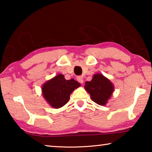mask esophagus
Here are the masks:
<instances>
[{
    "instance_id": "obj_1",
    "label": "esophagus",
    "mask_w": 152,
    "mask_h": 152,
    "mask_svg": "<svg viewBox=\"0 0 152 152\" xmlns=\"http://www.w3.org/2000/svg\"><path fill=\"white\" fill-rule=\"evenodd\" d=\"M76 79L77 80H78V82H80V83H83V78H82V76H78L76 77Z\"/></svg>"
}]
</instances>
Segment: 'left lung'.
I'll use <instances>...</instances> for the list:
<instances>
[{
  "label": "left lung",
  "instance_id": "1",
  "mask_svg": "<svg viewBox=\"0 0 152 152\" xmlns=\"http://www.w3.org/2000/svg\"><path fill=\"white\" fill-rule=\"evenodd\" d=\"M84 88L92 101L100 105H105L114 91L111 82L100 74H94L91 81L86 82Z\"/></svg>",
  "mask_w": 152,
  "mask_h": 152
}]
</instances>
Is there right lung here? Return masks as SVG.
I'll list each match as a JSON object with an SVG mask.
<instances>
[{
  "instance_id": "add662e5",
  "label": "right lung",
  "mask_w": 152,
  "mask_h": 152,
  "mask_svg": "<svg viewBox=\"0 0 152 152\" xmlns=\"http://www.w3.org/2000/svg\"><path fill=\"white\" fill-rule=\"evenodd\" d=\"M80 84L74 78L67 80L62 74H58L43 84V97L51 107L59 109L65 105L70 99V95Z\"/></svg>"
}]
</instances>
